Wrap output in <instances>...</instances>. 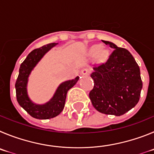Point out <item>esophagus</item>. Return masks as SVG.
Wrapping results in <instances>:
<instances>
[{
    "mask_svg": "<svg viewBox=\"0 0 154 154\" xmlns=\"http://www.w3.org/2000/svg\"><path fill=\"white\" fill-rule=\"evenodd\" d=\"M91 73V69L90 67H86V68H84L81 72H80V74L83 76H87L89 75Z\"/></svg>",
    "mask_w": 154,
    "mask_h": 154,
    "instance_id": "1",
    "label": "esophagus"
}]
</instances>
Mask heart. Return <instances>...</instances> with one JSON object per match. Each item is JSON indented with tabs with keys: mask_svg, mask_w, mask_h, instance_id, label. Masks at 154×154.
<instances>
[{
	"mask_svg": "<svg viewBox=\"0 0 154 154\" xmlns=\"http://www.w3.org/2000/svg\"><path fill=\"white\" fill-rule=\"evenodd\" d=\"M94 51L96 54L100 53V57L102 59H105V58L107 57V51L106 50H102V47L100 45H96V46L94 48Z\"/></svg>",
	"mask_w": 154,
	"mask_h": 154,
	"instance_id": "heart-1",
	"label": "heart"
}]
</instances>
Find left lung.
I'll return each mask as SVG.
<instances>
[{
  "mask_svg": "<svg viewBox=\"0 0 154 154\" xmlns=\"http://www.w3.org/2000/svg\"><path fill=\"white\" fill-rule=\"evenodd\" d=\"M113 51L106 62L95 65L89 97L94 107L104 114L120 116L137 105L143 87L137 63L125 48L102 41Z\"/></svg>",
  "mask_w": 154,
  "mask_h": 154,
  "instance_id": "obj_1",
  "label": "left lung"
}]
</instances>
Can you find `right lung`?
Segmentation results:
<instances>
[{
	"label": "right lung",
	"mask_w": 154,
	"mask_h": 154,
	"mask_svg": "<svg viewBox=\"0 0 154 154\" xmlns=\"http://www.w3.org/2000/svg\"><path fill=\"white\" fill-rule=\"evenodd\" d=\"M56 44H57L51 43L41 48L34 49L27 55L25 60L20 64L19 69L18 77L15 84L17 100L20 106H22L31 117L36 119L46 120L53 118L60 114L64 107L67 91L72 87H74L79 80V77H77L74 80L62 83L57 90L53 98L44 105L34 104L29 99L27 93V78L29 74L43 56Z\"/></svg>",
	"instance_id": "obj_1"
}]
</instances>
